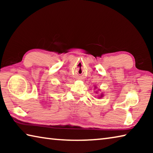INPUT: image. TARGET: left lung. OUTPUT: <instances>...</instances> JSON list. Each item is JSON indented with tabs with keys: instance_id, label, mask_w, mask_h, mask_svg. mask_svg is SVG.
Wrapping results in <instances>:
<instances>
[{
	"instance_id": "obj_1",
	"label": "left lung",
	"mask_w": 153,
	"mask_h": 153,
	"mask_svg": "<svg viewBox=\"0 0 153 153\" xmlns=\"http://www.w3.org/2000/svg\"><path fill=\"white\" fill-rule=\"evenodd\" d=\"M95 87H96V86H95ZM103 97V94H101V95L100 96V97H99V98H101V97Z\"/></svg>"
}]
</instances>
